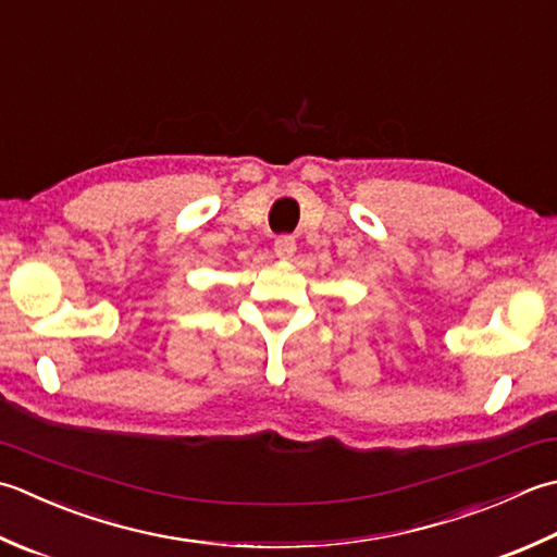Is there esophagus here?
<instances>
[{
	"label": "esophagus",
	"mask_w": 557,
	"mask_h": 557,
	"mask_svg": "<svg viewBox=\"0 0 557 557\" xmlns=\"http://www.w3.org/2000/svg\"><path fill=\"white\" fill-rule=\"evenodd\" d=\"M275 253L282 260H289L294 253H297V242L292 236H277L275 238Z\"/></svg>",
	"instance_id": "34e87169"
}]
</instances>
